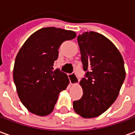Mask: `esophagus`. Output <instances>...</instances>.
<instances>
[{
	"mask_svg": "<svg viewBox=\"0 0 135 135\" xmlns=\"http://www.w3.org/2000/svg\"><path fill=\"white\" fill-rule=\"evenodd\" d=\"M69 81H70L71 85H76L79 81V78L77 77V75H76L75 73L70 74L69 75Z\"/></svg>",
	"mask_w": 135,
	"mask_h": 135,
	"instance_id": "obj_1",
	"label": "esophagus"
}]
</instances>
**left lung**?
<instances>
[{
	"mask_svg": "<svg viewBox=\"0 0 135 135\" xmlns=\"http://www.w3.org/2000/svg\"><path fill=\"white\" fill-rule=\"evenodd\" d=\"M85 78L83 95L73 109L83 118H94L107 110L118 97L126 78L124 60L111 41L101 34L85 32L78 36Z\"/></svg>",
	"mask_w": 135,
	"mask_h": 135,
	"instance_id": "1",
	"label": "left lung"
}]
</instances>
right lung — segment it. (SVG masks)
I'll use <instances>...</instances> for the list:
<instances>
[{
	"label": "right lung",
	"mask_w": 135,
	"mask_h": 135,
	"mask_svg": "<svg viewBox=\"0 0 135 135\" xmlns=\"http://www.w3.org/2000/svg\"><path fill=\"white\" fill-rule=\"evenodd\" d=\"M76 37L73 31L55 27L33 33L19 50L13 67V81L18 96L33 114L45 116L52 113L59 94L69 83L67 75L54 69L61 44Z\"/></svg>",
	"instance_id": "add662e5"
}]
</instances>
